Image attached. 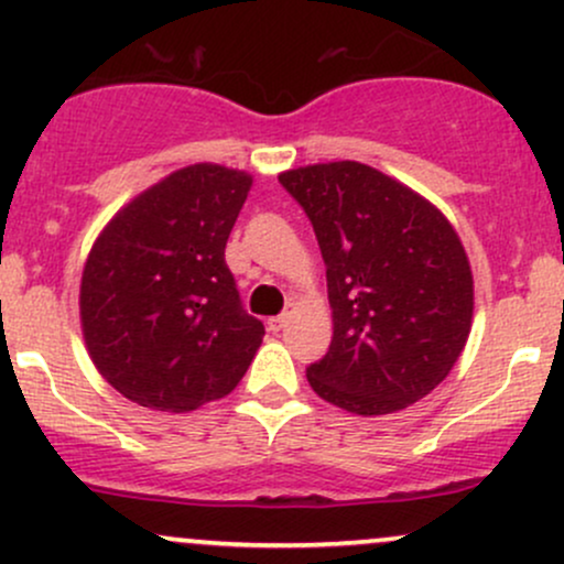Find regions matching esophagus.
Listing matches in <instances>:
<instances>
[{"label":"esophagus","mask_w":564,"mask_h":564,"mask_svg":"<svg viewBox=\"0 0 564 564\" xmlns=\"http://www.w3.org/2000/svg\"><path fill=\"white\" fill-rule=\"evenodd\" d=\"M289 321H291V313H281V315H275V318H268V328L273 334H278L281 328L289 326Z\"/></svg>","instance_id":"1"}]
</instances>
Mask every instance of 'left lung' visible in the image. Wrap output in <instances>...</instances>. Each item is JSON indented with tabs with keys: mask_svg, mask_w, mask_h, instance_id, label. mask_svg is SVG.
<instances>
[{
	"mask_svg": "<svg viewBox=\"0 0 564 564\" xmlns=\"http://www.w3.org/2000/svg\"><path fill=\"white\" fill-rule=\"evenodd\" d=\"M278 183L313 223L334 310L310 387L360 416L422 400L448 377L471 326L456 230L430 200L358 161L291 170Z\"/></svg>",
	"mask_w": 564,
	"mask_h": 564,
	"instance_id": "left-lung-1",
	"label": "left lung"
}]
</instances>
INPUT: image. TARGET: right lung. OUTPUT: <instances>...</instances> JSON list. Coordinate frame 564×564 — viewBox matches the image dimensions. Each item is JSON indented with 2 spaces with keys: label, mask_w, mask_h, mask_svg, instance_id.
Returning a JSON list of instances; mask_svg holds the SVG:
<instances>
[{
  "label": "right lung",
  "mask_w": 564,
  "mask_h": 564,
  "mask_svg": "<svg viewBox=\"0 0 564 564\" xmlns=\"http://www.w3.org/2000/svg\"><path fill=\"white\" fill-rule=\"evenodd\" d=\"M251 177L217 164L170 174L111 219L82 275L89 358L132 403L196 411L236 390L264 326L243 310L225 243Z\"/></svg>",
  "instance_id": "right-lung-1"
}]
</instances>
